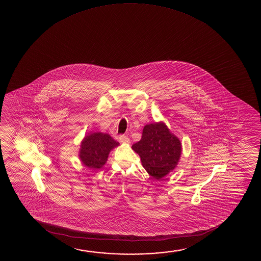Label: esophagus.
I'll list each match as a JSON object with an SVG mask.
<instances>
[{
  "label": "esophagus",
  "instance_id": "1",
  "mask_svg": "<svg viewBox=\"0 0 261 261\" xmlns=\"http://www.w3.org/2000/svg\"><path fill=\"white\" fill-rule=\"evenodd\" d=\"M119 142L121 143H130V140L128 137L125 136H119Z\"/></svg>",
  "mask_w": 261,
  "mask_h": 261
}]
</instances>
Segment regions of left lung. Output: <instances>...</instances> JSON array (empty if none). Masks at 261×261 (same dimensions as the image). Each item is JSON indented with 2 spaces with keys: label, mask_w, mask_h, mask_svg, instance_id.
Instances as JSON below:
<instances>
[{
  "label": "left lung",
  "mask_w": 261,
  "mask_h": 261,
  "mask_svg": "<svg viewBox=\"0 0 261 261\" xmlns=\"http://www.w3.org/2000/svg\"><path fill=\"white\" fill-rule=\"evenodd\" d=\"M132 149L139 155L147 173L160 180L178 165L182 143L164 122H155L143 127L142 139L133 144Z\"/></svg>",
  "instance_id": "1"
}]
</instances>
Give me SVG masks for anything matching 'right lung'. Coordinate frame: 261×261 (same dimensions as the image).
<instances>
[{
	"label": "right lung",
	"mask_w": 261,
	"mask_h": 261,
	"mask_svg": "<svg viewBox=\"0 0 261 261\" xmlns=\"http://www.w3.org/2000/svg\"><path fill=\"white\" fill-rule=\"evenodd\" d=\"M119 143L110 135L101 132L88 134L80 143L79 157L83 165L93 170L102 168L107 162L109 154Z\"/></svg>",
	"instance_id": "right-lung-1"
}]
</instances>
